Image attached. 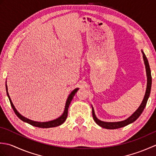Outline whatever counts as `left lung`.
I'll return each mask as SVG.
<instances>
[{
	"instance_id": "left-lung-1",
	"label": "left lung",
	"mask_w": 156,
	"mask_h": 156,
	"mask_svg": "<svg viewBox=\"0 0 156 156\" xmlns=\"http://www.w3.org/2000/svg\"><path fill=\"white\" fill-rule=\"evenodd\" d=\"M142 54H143V58L144 61V64L145 66V69H146V75H147V88H146V91H145V94L144 97L143 101L141 103L140 107L135 111L133 114H132L130 117H128L127 119H125L124 121H118V122H105L99 120V119L97 117V116L95 115V112L94 111V108L91 105L92 107V117L96 123L100 127L102 128H105L107 129H119L122 127H125V126L127 125L130 123L133 122L135 121H136L137 119L139 118V117L141 115L142 112L144 110V108L146 106L147 100L150 97V92H151V69L150 68V65H149L148 60L145 56L144 52L143 50H141Z\"/></svg>"
}]
</instances>
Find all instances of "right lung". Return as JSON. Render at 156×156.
Instances as JSON below:
<instances>
[{"label": "right lung", "instance_id": "right-lung-1", "mask_svg": "<svg viewBox=\"0 0 156 156\" xmlns=\"http://www.w3.org/2000/svg\"><path fill=\"white\" fill-rule=\"evenodd\" d=\"M78 88H75L74 90H73L71 93L69 94L68 97L67 98V100H66V105H65V108H64V112H63V113L62 114L61 116H59V117L57 119H54V120H52V121H46V122H38V121H32L31 119L26 118L25 117H23V115H21V114L19 113V112L16 110V108L15 107L14 105L12 102V101L11 98L9 97V92H8V88H7V85L6 84V94H7V97L9 99V101L11 102V107L13 109V111H14L15 113L16 114V115L17 116V117L22 120L23 121H24L25 122H27V123L30 124L33 126H35V127H39V128H49V127H57V126L59 125H61L62 123H64V121H66V118H67V116H68V107L69 106V104H70V102L72 100L73 97H74V96L75 95V94L76 93V92L78 90Z\"/></svg>", "mask_w": 156, "mask_h": 156}]
</instances>
